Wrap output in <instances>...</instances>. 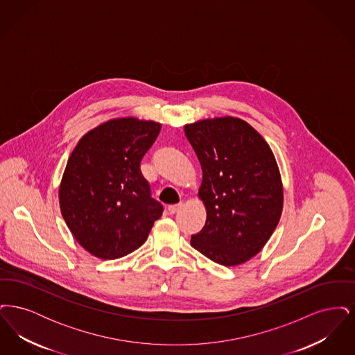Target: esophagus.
I'll use <instances>...</instances> for the list:
<instances>
[{
	"mask_svg": "<svg viewBox=\"0 0 355 355\" xmlns=\"http://www.w3.org/2000/svg\"><path fill=\"white\" fill-rule=\"evenodd\" d=\"M182 206H184V203H175V205H170L169 207H168V210H169L170 214H175L177 211H180L181 209H182Z\"/></svg>",
	"mask_w": 355,
	"mask_h": 355,
	"instance_id": "34e87169",
	"label": "esophagus"
}]
</instances>
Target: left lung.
I'll return each instance as SVG.
<instances>
[{
	"label": "left lung",
	"instance_id": "8db88e82",
	"mask_svg": "<svg viewBox=\"0 0 355 355\" xmlns=\"http://www.w3.org/2000/svg\"><path fill=\"white\" fill-rule=\"evenodd\" d=\"M185 135L202 168L198 196L207 214L190 243L220 265H241L262 250L282 214L274 154L253 126L234 117L189 123Z\"/></svg>",
	"mask_w": 355,
	"mask_h": 355
}]
</instances>
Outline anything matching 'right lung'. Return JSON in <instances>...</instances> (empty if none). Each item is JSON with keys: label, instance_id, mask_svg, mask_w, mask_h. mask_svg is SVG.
Wrapping results in <instances>:
<instances>
[{"label": "right lung", "instance_id": "obj_1", "mask_svg": "<svg viewBox=\"0 0 355 355\" xmlns=\"http://www.w3.org/2000/svg\"><path fill=\"white\" fill-rule=\"evenodd\" d=\"M159 130L154 121L110 119L87 132L70 154L60 207L71 234L94 257L135 252L162 216L139 169Z\"/></svg>", "mask_w": 355, "mask_h": 355}]
</instances>
